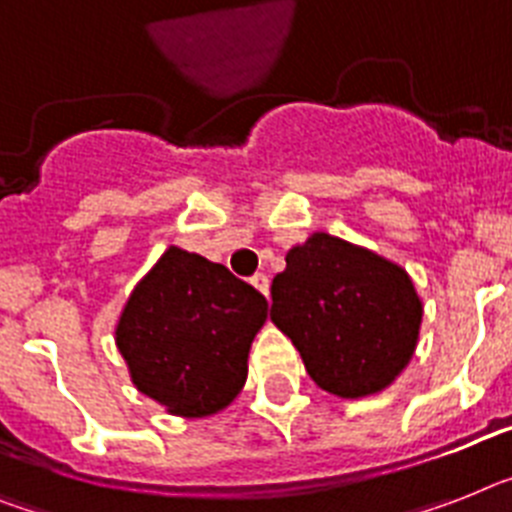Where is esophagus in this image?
<instances>
[{"instance_id": "esophagus-1", "label": "esophagus", "mask_w": 512, "mask_h": 512, "mask_svg": "<svg viewBox=\"0 0 512 512\" xmlns=\"http://www.w3.org/2000/svg\"><path fill=\"white\" fill-rule=\"evenodd\" d=\"M251 285L256 287L261 295H266V298H269V277H266V274H253Z\"/></svg>"}]
</instances>
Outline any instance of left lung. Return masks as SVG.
Returning <instances> with one entry per match:
<instances>
[{
  "instance_id": "obj_1",
  "label": "left lung",
  "mask_w": 512,
  "mask_h": 512,
  "mask_svg": "<svg viewBox=\"0 0 512 512\" xmlns=\"http://www.w3.org/2000/svg\"><path fill=\"white\" fill-rule=\"evenodd\" d=\"M272 280V322L301 353L308 377L337 398L384 390L408 366L421 301L398 264L316 232Z\"/></svg>"
}]
</instances>
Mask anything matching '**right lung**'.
I'll return each mask as SVG.
<instances>
[{
    "label": "right lung",
    "mask_w": 512,
    "mask_h": 512,
    "mask_svg": "<svg viewBox=\"0 0 512 512\" xmlns=\"http://www.w3.org/2000/svg\"><path fill=\"white\" fill-rule=\"evenodd\" d=\"M266 308L227 266L172 246L135 285L117 348L143 395L175 416H211L243 390Z\"/></svg>",
    "instance_id": "add662e5"
}]
</instances>
